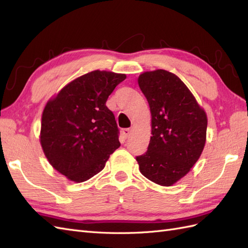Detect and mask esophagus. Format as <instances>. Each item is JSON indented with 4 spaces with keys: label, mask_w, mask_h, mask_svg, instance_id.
Returning <instances> with one entry per match:
<instances>
[{
    "label": "esophagus",
    "mask_w": 248,
    "mask_h": 248,
    "mask_svg": "<svg viewBox=\"0 0 248 248\" xmlns=\"http://www.w3.org/2000/svg\"><path fill=\"white\" fill-rule=\"evenodd\" d=\"M130 133H131V130H130L129 128H124V129H122V134H123V136L125 137V138H127V137H129Z\"/></svg>",
    "instance_id": "1"
}]
</instances>
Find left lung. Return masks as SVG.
<instances>
[{"label":"left lung","mask_w":248,"mask_h":248,"mask_svg":"<svg viewBox=\"0 0 248 248\" xmlns=\"http://www.w3.org/2000/svg\"><path fill=\"white\" fill-rule=\"evenodd\" d=\"M138 84L151 108L153 136L146 153L136 159L146 178L172 186L199 160L206 142L207 115L174 73L145 72Z\"/></svg>","instance_id":"8db88e82"}]
</instances>
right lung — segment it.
I'll list each match as a JSON object with an SVG mask.
<instances>
[{"label":"right lung","instance_id":"add662e5","mask_svg":"<svg viewBox=\"0 0 248 248\" xmlns=\"http://www.w3.org/2000/svg\"><path fill=\"white\" fill-rule=\"evenodd\" d=\"M125 74L92 71L62 88L43 110L40 142L51 166L75 183L90 179L121 145L108 96Z\"/></svg>","mask_w":248,"mask_h":248}]
</instances>
